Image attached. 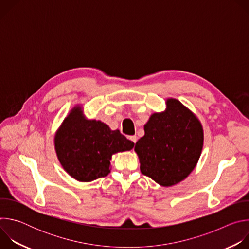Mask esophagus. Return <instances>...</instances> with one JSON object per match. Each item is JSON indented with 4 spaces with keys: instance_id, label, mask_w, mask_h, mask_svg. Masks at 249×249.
<instances>
[{
    "instance_id": "1",
    "label": "esophagus",
    "mask_w": 249,
    "mask_h": 249,
    "mask_svg": "<svg viewBox=\"0 0 249 249\" xmlns=\"http://www.w3.org/2000/svg\"><path fill=\"white\" fill-rule=\"evenodd\" d=\"M128 139H129L130 141H132L134 144H136V142H137V140H138L137 136H129V137H128Z\"/></svg>"
}]
</instances>
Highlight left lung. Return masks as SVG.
Masks as SVG:
<instances>
[{
  "label": "left lung",
  "mask_w": 249,
  "mask_h": 249,
  "mask_svg": "<svg viewBox=\"0 0 249 249\" xmlns=\"http://www.w3.org/2000/svg\"><path fill=\"white\" fill-rule=\"evenodd\" d=\"M144 129L145 136L135 145L141 172L165 187L185 179L203 149L199 119L179 100L168 98L166 109L154 113Z\"/></svg>",
  "instance_id": "1"
}]
</instances>
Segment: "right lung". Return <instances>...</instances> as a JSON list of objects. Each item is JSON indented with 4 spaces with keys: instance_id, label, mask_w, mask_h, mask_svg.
<instances>
[{
    "instance_id": "add662e5",
    "label": "right lung",
    "mask_w": 249,
    "mask_h": 249,
    "mask_svg": "<svg viewBox=\"0 0 249 249\" xmlns=\"http://www.w3.org/2000/svg\"><path fill=\"white\" fill-rule=\"evenodd\" d=\"M55 150L63 168L78 181L89 182L110 172L112 155L130 151L134 143L119 130L101 121L89 120L76 106L56 133Z\"/></svg>"
}]
</instances>
